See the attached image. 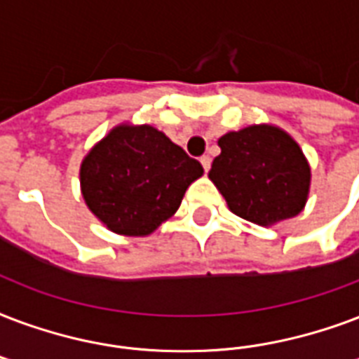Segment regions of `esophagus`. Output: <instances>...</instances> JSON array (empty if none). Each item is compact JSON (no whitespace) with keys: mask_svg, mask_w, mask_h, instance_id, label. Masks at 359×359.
I'll use <instances>...</instances> for the list:
<instances>
[{"mask_svg":"<svg viewBox=\"0 0 359 359\" xmlns=\"http://www.w3.org/2000/svg\"><path fill=\"white\" fill-rule=\"evenodd\" d=\"M199 161H201V165H203L205 173H207V171L210 169V156H201V158H199Z\"/></svg>","mask_w":359,"mask_h":359,"instance_id":"1","label":"esophagus"}]
</instances>
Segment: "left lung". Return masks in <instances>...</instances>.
<instances>
[{"label":"left lung","mask_w":359,"mask_h":359,"mask_svg":"<svg viewBox=\"0 0 359 359\" xmlns=\"http://www.w3.org/2000/svg\"><path fill=\"white\" fill-rule=\"evenodd\" d=\"M209 179L231 212L269 226L299 215L307 201L311 169L294 139L273 126H250L220 137Z\"/></svg>","instance_id":"8db88e82"}]
</instances>
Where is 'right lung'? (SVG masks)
<instances>
[{"label": "right lung", "mask_w": 359, "mask_h": 359, "mask_svg": "<svg viewBox=\"0 0 359 359\" xmlns=\"http://www.w3.org/2000/svg\"><path fill=\"white\" fill-rule=\"evenodd\" d=\"M203 168L152 126H118L81 165L84 201L114 233L143 237L175 215Z\"/></svg>", "instance_id": "1"}]
</instances>
